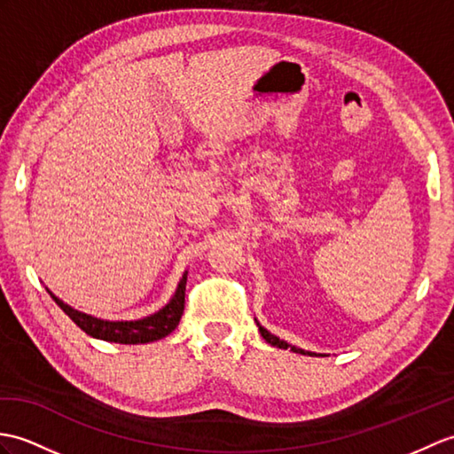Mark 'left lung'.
Here are the masks:
<instances>
[{
    "instance_id": "left-lung-1",
    "label": "left lung",
    "mask_w": 454,
    "mask_h": 454,
    "mask_svg": "<svg viewBox=\"0 0 454 454\" xmlns=\"http://www.w3.org/2000/svg\"><path fill=\"white\" fill-rule=\"evenodd\" d=\"M257 326H259V333H261V336H262V339H265L270 346H277V348H284V350H288V348H290V350L292 352H298V354H309V356H313L311 352H305V350H301V348H296V346H290L288 342H284V340H280L278 339V336H275V334H270L267 329H262V326L257 323Z\"/></svg>"
}]
</instances>
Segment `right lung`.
Returning a JSON list of instances; mask_svg holds the SVG:
<instances>
[{
	"label": "right lung",
	"instance_id": "add662e5",
	"mask_svg": "<svg viewBox=\"0 0 454 454\" xmlns=\"http://www.w3.org/2000/svg\"><path fill=\"white\" fill-rule=\"evenodd\" d=\"M185 282H187V277L184 275V278L177 284V290L174 294V298L170 300V303L158 313L151 315V317H145L139 321H104V319L90 317L87 313H81L77 309L69 308L67 303H63L50 290L48 292L59 308L66 311L67 317L75 323L81 331L94 336V339L118 342V344H145V342L164 339V336L170 334L177 326L185 308Z\"/></svg>",
	"mask_w": 454,
	"mask_h": 454
}]
</instances>
